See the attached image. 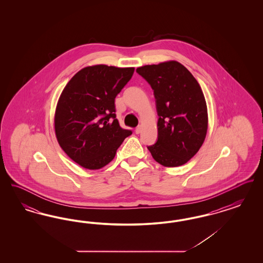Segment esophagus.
<instances>
[{"mask_svg": "<svg viewBox=\"0 0 263 263\" xmlns=\"http://www.w3.org/2000/svg\"><path fill=\"white\" fill-rule=\"evenodd\" d=\"M141 131H142V126L139 125L137 128L135 129V133H136V134H140Z\"/></svg>", "mask_w": 263, "mask_h": 263, "instance_id": "obj_1", "label": "esophagus"}]
</instances>
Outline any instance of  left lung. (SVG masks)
Returning <instances> with one entry per match:
<instances>
[{"instance_id":"8db88e82","label":"left lung","mask_w":263,"mask_h":263,"mask_svg":"<svg viewBox=\"0 0 263 263\" xmlns=\"http://www.w3.org/2000/svg\"><path fill=\"white\" fill-rule=\"evenodd\" d=\"M154 90L158 140L148 146L163 166H179L199 151L208 128L207 105L196 79L176 61L146 65L136 70Z\"/></svg>"}]
</instances>
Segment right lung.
Instances as JSON below:
<instances>
[{
    "instance_id": "obj_1",
    "label": "right lung",
    "mask_w": 263,
    "mask_h": 263,
    "mask_svg": "<svg viewBox=\"0 0 263 263\" xmlns=\"http://www.w3.org/2000/svg\"><path fill=\"white\" fill-rule=\"evenodd\" d=\"M134 68L106 65L79 71L58 100L54 125L63 151L81 166L99 170L110 163L131 130L121 128L115 114V98Z\"/></svg>"
}]
</instances>
